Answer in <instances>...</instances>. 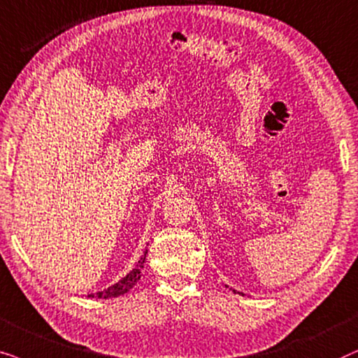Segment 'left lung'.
<instances>
[{"label": "left lung", "instance_id": "left-lung-1", "mask_svg": "<svg viewBox=\"0 0 358 358\" xmlns=\"http://www.w3.org/2000/svg\"><path fill=\"white\" fill-rule=\"evenodd\" d=\"M234 293H236V292H234Z\"/></svg>", "mask_w": 358, "mask_h": 358}]
</instances>
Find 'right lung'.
Segmentation results:
<instances>
[{
    "mask_svg": "<svg viewBox=\"0 0 358 358\" xmlns=\"http://www.w3.org/2000/svg\"><path fill=\"white\" fill-rule=\"evenodd\" d=\"M145 257H147V250L144 252V255L141 257V260L137 262L134 270H131L129 273L124 276L122 280H119L116 285H113V287H108L106 289H103V292L88 294V298L108 299V298H117V296H122V294H126L141 280L142 270H144V264H145Z\"/></svg>",
    "mask_w": 358,
    "mask_h": 358,
    "instance_id": "obj_1",
    "label": "right lung"
}]
</instances>
